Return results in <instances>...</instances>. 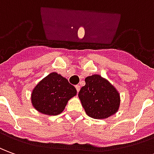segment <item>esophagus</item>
<instances>
[{
	"label": "esophagus",
	"mask_w": 154,
	"mask_h": 154,
	"mask_svg": "<svg viewBox=\"0 0 154 154\" xmlns=\"http://www.w3.org/2000/svg\"><path fill=\"white\" fill-rule=\"evenodd\" d=\"M75 88H76V91H77V92L79 93V90H80V86H79V85H75Z\"/></svg>",
	"instance_id": "34e87169"
}]
</instances>
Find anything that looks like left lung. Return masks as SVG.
Masks as SVG:
<instances>
[{
    "mask_svg": "<svg viewBox=\"0 0 154 154\" xmlns=\"http://www.w3.org/2000/svg\"><path fill=\"white\" fill-rule=\"evenodd\" d=\"M80 89L79 98L89 116L105 119L115 114L119 108L120 95L116 88L99 75L88 76Z\"/></svg>",
    "mask_w": 154,
    "mask_h": 154,
    "instance_id": "left-lung-1",
    "label": "left lung"
}]
</instances>
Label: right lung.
<instances>
[{
    "label": "right lung",
    "mask_w": 154,
    "mask_h": 154,
    "mask_svg": "<svg viewBox=\"0 0 154 154\" xmlns=\"http://www.w3.org/2000/svg\"><path fill=\"white\" fill-rule=\"evenodd\" d=\"M76 93V89L68 79L54 72L35 86L32 93V103L43 114L57 116L64 110L68 100Z\"/></svg>",
    "instance_id": "right-lung-1"
}]
</instances>
